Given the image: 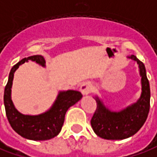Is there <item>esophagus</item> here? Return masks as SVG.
Returning <instances> with one entry per match:
<instances>
[{"mask_svg":"<svg viewBox=\"0 0 157 157\" xmlns=\"http://www.w3.org/2000/svg\"><path fill=\"white\" fill-rule=\"evenodd\" d=\"M80 91L82 92L83 95H87L92 91V84L90 82H84L82 84L80 87Z\"/></svg>","mask_w":157,"mask_h":157,"instance_id":"obj_1","label":"esophagus"}]
</instances>
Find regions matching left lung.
Instances as JSON below:
<instances>
[{"mask_svg": "<svg viewBox=\"0 0 157 157\" xmlns=\"http://www.w3.org/2000/svg\"><path fill=\"white\" fill-rule=\"evenodd\" d=\"M137 61L142 82V94L137 103L119 113L106 109L97 98V107L91 119L94 132L100 137L108 140L124 139L136 134L145 123L150 106V89L145 66L137 56H129Z\"/></svg>", "mask_w": 157, "mask_h": 157, "instance_id": "obj_1", "label": "left lung"}]
</instances>
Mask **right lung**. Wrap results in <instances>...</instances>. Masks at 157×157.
I'll return each instance as SVG.
<instances>
[{"instance_id":"1","label":"right lung","mask_w":157,"mask_h":157,"mask_svg":"<svg viewBox=\"0 0 157 157\" xmlns=\"http://www.w3.org/2000/svg\"><path fill=\"white\" fill-rule=\"evenodd\" d=\"M28 60L35 61L43 66H44L45 63L42 56L35 55L23 58L12 68L4 91V105L6 115L12 128L21 137L35 141L48 140L59 134L64 122L67 110L80 101L82 94L78 91L74 90L62 92L58 94L53 106L46 113L38 116L21 114L15 109L12 102L11 87L13 73L20 64Z\"/></svg>"}]
</instances>
